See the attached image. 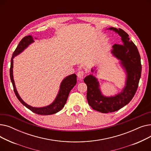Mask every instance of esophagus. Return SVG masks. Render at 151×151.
Masks as SVG:
<instances>
[{
    "mask_svg": "<svg viewBox=\"0 0 151 151\" xmlns=\"http://www.w3.org/2000/svg\"><path fill=\"white\" fill-rule=\"evenodd\" d=\"M77 76L80 79H83L84 78V72L83 70L79 71L78 73H77Z\"/></svg>",
    "mask_w": 151,
    "mask_h": 151,
    "instance_id": "esophagus-1",
    "label": "esophagus"
}]
</instances>
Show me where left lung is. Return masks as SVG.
<instances>
[{
    "label": "left lung",
    "mask_w": 151,
    "mask_h": 151,
    "mask_svg": "<svg viewBox=\"0 0 151 151\" xmlns=\"http://www.w3.org/2000/svg\"><path fill=\"white\" fill-rule=\"evenodd\" d=\"M109 29L115 31L121 37V43L114 44L112 52L121 60L127 77L122 91L109 97L103 96L96 77L90 75L84 78V81L88 86L87 100L89 105L94 110L102 113L116 111L127 105L137 92L141 75V58L137 46L130 40L129 35L122 29L115 27Z\"/></svg>",
    "instance_id": "left-lung-1"
}]
</instances>
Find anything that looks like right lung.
<instances>
[{
	"label": "right lung",
	"instance_id": "right-lung-1",
	"mask_svg": "<svg viewBox=\"0 0 151 151\" xmlns=\"http://www.w3.org/2000/svg\"><path fill=\"white\" fill-rule=\"evenodd\" d=\"M34 42V38L32 36L28 35L24 37L20 42L19 43L18 46L14 51L13 53L12 58L11 59V65L10 68V80L12 81L13 90L15 93L16 96L19 100L21 104L24 105L27 108L29 109L32 111L34 112L35 114H40V115H51L52 114H55L59 111H60L63 107L66 104V101L67 100L70 91L73 89V87L76 84V76L75 74L71 75L66 77L64 80H63L60 84V90L59 91V93L58 94V96L55 98L54 102L48 106L42 107V108H35L30 106L26 104V103L24 101L21 97H19V94L16 89V87L14 85V81L13 80V60L14 56L17 55L19 53H21L24 50L29 46L30 43Z\"/></svg>",
	"mask_w": 151,
	"mask_h": 151
}]
</instances>
